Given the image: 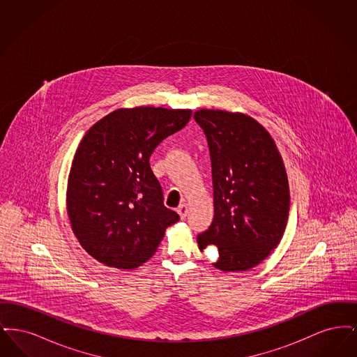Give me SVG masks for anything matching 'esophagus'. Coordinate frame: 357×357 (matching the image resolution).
Returning <instances> with one entry per match:
<instances>
[{"label":"esophagus","instance_id":"obj_1","mask_svg":"<svg viewBox=\"0 0 357 357\" xmlns=\"http://www.w3.org/2000/svg\"><path fill=\"white\" fill-rule=\"evenodd\" d=\"M176 211H178V214L181 215V218L185 220L187 217V213H188V206H187L186 204H179V207L176 208Z\"/></svg>","mask_w":357,"mask_h":357}]
</instances>
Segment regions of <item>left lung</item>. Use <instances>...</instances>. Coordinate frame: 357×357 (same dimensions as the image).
<instances>
[{"instance_id": "obj_1", "label": "left lung", "mask_w": 357, "mask_h": 357, "mask_svg": "<svg viewBox=\"0 0 357 357\" xmlns=\"http://www.w3.org/2000/svg\"><path fill=\"white\" fill-rule=\"evenodd\" d=\"M194 119L207 137L214 188V218L197 241L218 248L222 272L261 264L284 236L288 222L287 170L271 134L249 115L198 109Z\"/></svg>"}]
</instances>
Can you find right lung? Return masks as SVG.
I'll list each match as a JSON object with an SVG mask.
<instances>
[{
    "instance_id": "right-lung-1",
    "label": "right lung",
    "mask_w": 357,
    "mask_h": 357,
    "mask_svg": "<svg viewBox=\"0 0 357 357\" xmlns=\"http://www.w3.org/2000/svg\"><path fill=\"white\" fill-rule=\"evenodd\" d=\"M191 115V109L119 108L85 132L69 171L67 213L91 257L111 268L135 269L179 221L163 204L150 156Z\"/></svg>"
}]
</instances>
